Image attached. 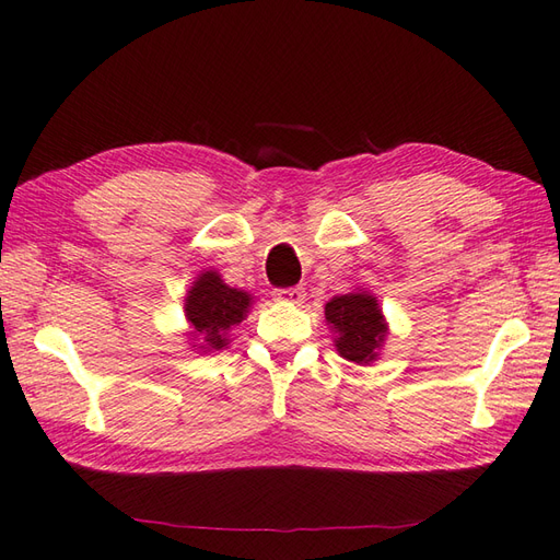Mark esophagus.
<instances>
[{
  "label": "esophagus",
  "mask_w": 560,
  "mask_h": 560,
  "mask_svg": "<svg viewBox=\"0 0 560 560\" xmlns=\"http://www.w3.org/2000/svg\"><path fill=\"white\" fill-rule=\"evenodd\" d=\"M277 301L291 303V305H301V303L305 301V289H303V285H291V289H279V291H277Z\"/></svg>",
  "instance_id": "obj_1"
}]
</instances>
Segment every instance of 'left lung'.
<instances>
[{"label": "left lung", "instance_id": "left-lung-1", "mask_svg": "<svg viewBox=\"0 0 560 560\" xmlns=\"http://www.w3.org/2000/svg\"><path fill=\"white\" fill-rule=\"evenodd\" d=\"M324 317L336 329V348L341 358L353 362H372L376 358L384 336L386 324L382 310L368 293H346L336 295L324 305Z\"/></svg>", "mask_w": 560, "mask_h": 560}]
</instances>
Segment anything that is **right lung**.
<instances>
[{
	"label": "right lung",
	"instance_id": "obj_1",
	"mask_svg": "<svg viewBox=\"0 0 560 560\" xmlns=\"http://www.w3.org/2000/svg\"><path fill=\"white\" fill-rule=\"evenodd\" d=\"M248 307L250 295L231 289L219 279L217 271H205L186 298V317L192 324V336L214 350L226 346L229 329L243 322Z\"/></svg>",
	"mask_w": 560,
	"mask_h": 560
}]
</instances>
